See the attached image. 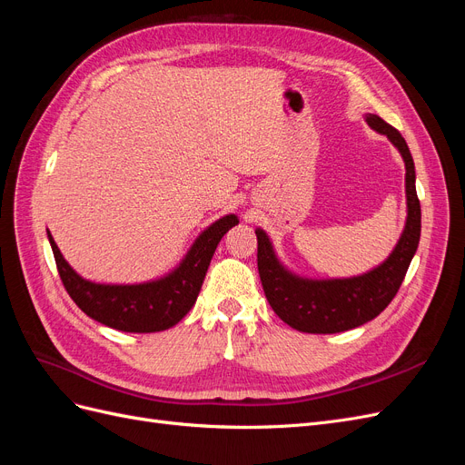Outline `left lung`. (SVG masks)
<instances>
[{"mask_svg":"<svg viewBox=\"0 0 465 465\" xmlns=\"http://www.w3.org/2000/svg\"><path fill=\"white\" fill-rule=\"evenodd\" d=\"M372 130L388 135L405 161L407 223L398 246L376 270L361 277L311 281L289 273L273 254L270 238L258 236V272L265 299L291 328L306 333H337L376 318L396 297L419 246L420 203L415 190V164L401 134L376 114H367Z\"/></svg>","mask_w":465,"mask_h":465,"instance_id":"left-lung-1","label":"left lung"}]
</instances>
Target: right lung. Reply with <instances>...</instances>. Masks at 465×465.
<instances>
[{"label":"right lung","mask_w":465,"mask_h":465,"mask_svg":"<svg viewBox=\"0 0 465 465\" xmlns=\"http://www.w3.org/2000/svg\"><path fill=\"white\" fill-rule=\"evenodd\" d=\"M238 224L234 215L215 221L200 234L178 270L164 279L142 285H98L79 277L64 260L48 232L58 273L69 297L93 320L108 328L134 333H151L173 328L198 299L205 272L215 248L229 229Z\"/></svg>","instance_id":"1"}]
</instances>
